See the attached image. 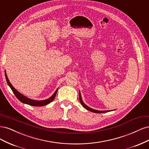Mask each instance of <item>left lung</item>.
I'll return each instance as SVG.
<instances>
[{"label":"left lung","instance_id":"left-lung-1","mask_svg":"<svg viewBox=\"0 0 149 149\" xmlns=\"http://www.w3.org/2000/svg\"><path fill=\"white\" fill-rule=\"evenodd\" d=\"M79 101H80L81 104V105L85 108V109L89 110V111L93 112H95V113H104V112H109V111H97V110H95V109H92V108L89 107L88 106L86 105L83 102V100H82V98H81V96L80 91H79Z\"/></svg>","mask_w":149,"mask_h":149}]
</instances>
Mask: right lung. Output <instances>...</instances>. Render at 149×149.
<instances>
[{
  "label": "right lung",
  "instance_id": "add662e5",
  "mask_svg": "<svg viewBox=\"0 0 149 149\" xmlns=\"http://www.w3.org/2000/svg\"><path fill=\"white\" fill-rule=\"evenodd\" d=\"M5 75H6V78L7 83L8 85L10 86V88H11V89L12 90L13 93H14V94L15 95V96L17 97L18 100H19L20 101H21L22 102L24 103V104H26L33 106H45V105L48 104L52 102L54 100V99H55V96H56V93H57L58 88L56 90L55 92L54 93L53 95L49 98L47 99V100H43V101H35V100H31V99H29L28 97H26V96H24L23 94H22L21 93H20L19 91H17V90H16L14 88H13V86L11 84V83L9 81V80H8V79L7 78V76L6 71H5Z\"/></svg>",
  "mask_w": 149,
  "mask_h": 149
}]
</instances>
